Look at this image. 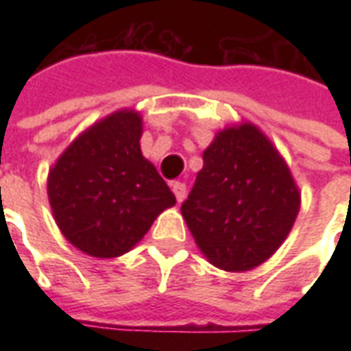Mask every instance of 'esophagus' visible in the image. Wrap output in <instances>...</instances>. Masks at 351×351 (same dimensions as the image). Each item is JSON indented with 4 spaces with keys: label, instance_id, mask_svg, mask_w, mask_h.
<instances>
[{
    "label": "esophagus",
    "instance_id": "1",
    "mask_svg": "<svg viewBox=\"0 0 351 351\" xmlns=\"http://www.w3.org/2000/svg\"><path fill=\"white\" fill-rule=\"evenodd\" d=\"M171 188H173V193H175L176 201H178V203H182L184 197H186V184L176 180V182L171 184Z\"/></svg>",
    "mask_w": 351,
    "mask_h": 351
}]
</instances>
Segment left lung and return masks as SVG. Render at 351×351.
<instances>
[{
	"label": "left lung",
	"mask_w": 351,
	"mask_h": 351,
	"mask_svg": "<svg viewBox=\"0 0 351 351\" xmlns=\"http://www.w3.org/2000/svg\"><path fill=\"white\" fill-rule=\"evenodd\" d=\"M301 193L286 161L254 125L226 128L203 152L182 216L199 250L218 269L250 271L286 241Z\"/></svg>",
	"instance_id": "left-lung-1"
}]
</instances>
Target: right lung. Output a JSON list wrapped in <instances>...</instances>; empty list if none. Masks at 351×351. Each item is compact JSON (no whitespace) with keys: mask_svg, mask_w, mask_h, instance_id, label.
<instances>
[{"mask_svg":"<svg viewBox=\"0 0 351 351\" xmlns=\"http://www.w3.org/2000/svg\"><path fill=\"white\" fill-rule=\"evenodd\" d=\"M143 118L118 110L67 146L49 173V201L69 243L93 258H118L176 203L141 152Z\"/></svg>","mask_w":351,"mask_h":351,"instance_id":"1","label":"right lung"}]
</instances>
